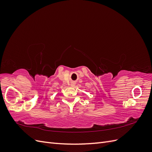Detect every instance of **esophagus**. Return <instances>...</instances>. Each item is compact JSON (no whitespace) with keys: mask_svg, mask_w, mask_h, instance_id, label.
I'll return each mask as SVG.
<instances>
[{"mask_svg":"<svg viewBox=\"0 0 152 152\" xmlns=\"http://www.w3.org/2000/svg\"><path fill=\"white\" fill-rule=\"evenodd\" d=\"M71 86H75V83H74V82H72V83L71 84Z\"/></svg>","mask_w":152,"mask_h":152,"instance_id":"obj_1","label":"esophagus"}]
</instances>
